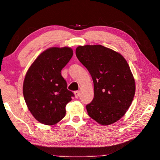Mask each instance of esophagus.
Masks as SVG:
<instances>
[{
  "label": "esophagus",
  "mask_w": 160,
  "mask_h": 160,
  "mask_svg": "<svg viewBox=\"0 0 160 160\" xmlns=\"http://www.w3.org/2000/svg\"><path fill=\"white\" fill-rule=\"evenodd\" d=\"M74 94H75V97H76V98H78V97L80 96V92L79 91H75Z\"/></svg>",
  "instance_id": "1"
}]
</instances>
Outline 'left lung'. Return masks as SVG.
<instances>
[{"mask_svg":"<svg viewBox=\"0 0 160 160\" xmlns=\"http://www.w3.org/2000/svg\"><path fill=\"white\" fill-rule=\"evenodd\" d=\"M75 54L90 72L94 97L86 105L88 115L103 126L125 114L135 95V80L120 53L102 45L80 46Z\"/></svg>","mask_w":160,"mask_h":160,"instance_id":"8db88e82","label":"left lung"}]
</instances>
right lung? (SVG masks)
Segmentation results:
<instances>
[{"instance_id":"add662e5","label":"right lung","mask_w":160,"mask_h":160,"mask_svg":"<svg viewBox=\"0 0 160 160\" xmlns=\"http://www.w3.org/2000/svg\"><path fill=\"white\" fill-rule=\"evenodd\" d=\"M69 47L48 48L27 72L23 95L29 110L40 123L53 125L66 116V106L74 97L61 71L72 58Z\"/></svg>"}]
</instances>
